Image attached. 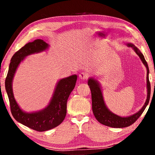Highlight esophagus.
Segmentation results:
<instances>
[{
    "label": "esophagus",
    "instance_id": "obj_1",
    "mask_svg": "<svg viewBox=\"0 0 155 155\" xmlns=\"http://www.w3.org/2000/svg\"><path fill=\"white\" fill-rule=\"evenodd\" d=\"M79 78H81V80L85 81V80H86L88 78V74H87L85 72H81V74H79Z\"/></svg>",
    "mask_w": 155,
    "mask_h": 155
}]
</instances>
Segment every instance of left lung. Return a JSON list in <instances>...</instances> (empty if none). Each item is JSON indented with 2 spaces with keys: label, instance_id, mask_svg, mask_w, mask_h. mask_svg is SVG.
I'll use <instances>...</instances> for the list:
<instances>
[{
  "label": "left lung",
  "instance_id": "8db88e82",
  "mask_svg": "<svg viewBox=\"0 0 155 155\" xmlns=\"http://www.w3.org/2000/svg\"><path fill=\"white\" fill-rule=\"evenodd\" d=\"M128 47L132 48L135 53L140 57L143 64L145 65L147 70L146 76V88H147V98L143 106L140 111L135 114L128 115V116H120L115 114L110 111L106 105L104 101V97L102 91L101 86L98 80L94 77H90L88 79L87 84L90 86L91 93V102H92V111L96 120L102 124L112 128H124L133 124L137 120L140 115L142 114L144 109L148 104L150 97V83L149 81V68L148 64L144 58V56L141 53L137 46L132 43L126 44Z\"/></svg>",
  "mask_w": 155,
  "mask_h": 155
}]
</instances>
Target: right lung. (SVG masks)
Listing matches in <instances>:
<instances>
[{
  "label": "right lung",
  "instance_id": "right-lung-1",
  "mask_svg": "<svg viewBox=\"0 0 155 155\" xmlns=\"http://www.w3.org/2000/svg\"><path fill=\"white\" fill-rule=\"evenodd\" d=\"M49 47L48 43L40 39L26 44L12 57L5 79V90L15 120L26 127L40 132L52 129L64 121L66 115L68 98L75 87L77 75H71L57 81L48 105L37 111L27 112L21 108L14 98L12 85L20 63L27 56L46 51Z\"/></svg>",
  "mask_w": 155,
  "mask_h": 155
}]
</instances>
